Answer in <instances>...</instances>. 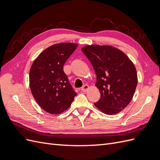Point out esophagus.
Returning <instances> with one entry per match:
<instances>
[{
  "label": "esophagus",
  "instance_id": "obj_1",
  "mask_svg": "<svg viewBox=\"0 0 160 160\" xmlns=\"http://www.w3.org/2000/svg\"><path fill=\"white\" fill-rule=\"evenodd\" d=\"M89 85L85 84V85H84L83 87H82L81 90L82 91H83V92H86V91H88V90L89 89Z\"/></svg>",
  "mask_w": 160,
  "mask_h": 160
}]
</instances>
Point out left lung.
<instances>
[{
  "mask_svg": "<svg viewBox=\"0 0 160 160\" xmlns=\"http://www.w3.org/2000/svg\"><path fill=\"white\" fill-rule=\"evenodd\" d=\"M81 51L97 76L95 86L101 98L94 105L105 114L119 113L131 102L138 85L133 62L123 51L109 45H87Z\"/></svg>",
  "mask_w": 160,
  "mask_h": 160,
  "instance_id": "1",
  "label": "left lung"
}]
</instances>
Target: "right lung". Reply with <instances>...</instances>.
<instances>
[{
    "label": "right lung",
    "mask_w": 160,
    "mask_h": 160,
    "mask_svg": "<svg viewBox=\"0 0 160 160\" xmlns=\"http://www.w3.org/2000/svg\"><path fill=\"white\" fill-rule=\"evenodd\" d=\"M78 46L72 42L51 45L41 52L31 65L29 85L40 107L57 115L68 109L77 93L63 71V65Z\"/></svg>",
    "instance_id": "add662e5"
}]
</instances>
